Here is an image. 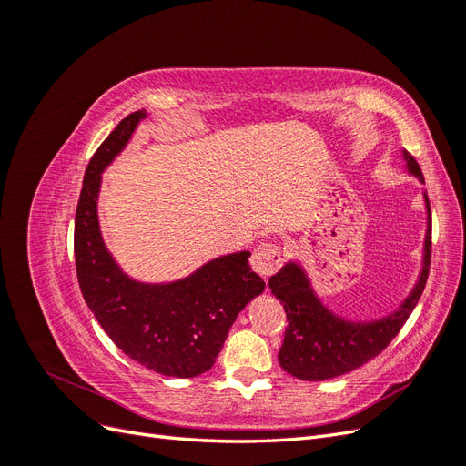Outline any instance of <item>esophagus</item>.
I'll return each mask as SVG.
<instances>
[{"label": "esophagus", "mask_w": 466, "mask_h": 466, "mask_svg": "<svg viewBox=\"0 0 466 466\" xmlns=\"http://www.w3.org/2000/svg\"><path fill=\"white\" fill-rule=\"evenodd\" d=\"M281 262H284V257H281V250L276 245H260L250 257L252 270L264 279L270 278L281 266Z\"/></svg>", "instance_id": "34e87169"}]
</instances>
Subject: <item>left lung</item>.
I'll return each instance as SVG.
<instances>
[{"label": "left lung", "mask_w": 466, "mask_h": 466, "mask_svg": "<svg viewBox=\"0 0 466 466\" xmlns=\"http://www.w3.org/2000/svg\"><path fill=\"white\" fill-rule=\"evenodd\" d=\"M406 173L424 185V175L410 153L402 151ZM426 206V235L421 268L416 284L392 313L373 320H351L322 303L301 260H288L268 286L284 305L288 329L278 354L279 365L303 380H327L361 368L383 351L410 317L426 288L431 255V211L428 192L421 188Z\"/></svg>", "instance_id": "left-lung-1"}]
</instances>
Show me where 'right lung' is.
<instances>
[{
    "label": "right lung",
    "mask_w": 466,
    "mask_h": 466,
    "mask_svg": "<svg viewBox=\"0 0 466 466\" xmlns=\"http://www.w3.org/2000/svg\"><path fill=\"white\" fill-rule=\"evenodd\" d=\"M146 118L144 108L126 116L86 168L74 235L77 279L91 313L126 356L165 377L188 379L214 365L231 324L264 281L250 270L248 250L211 258L173 281L136 279L110 255L98 223L103 173Z\"/></svg>",
    "instance_id": "1"
}]
</instances>
